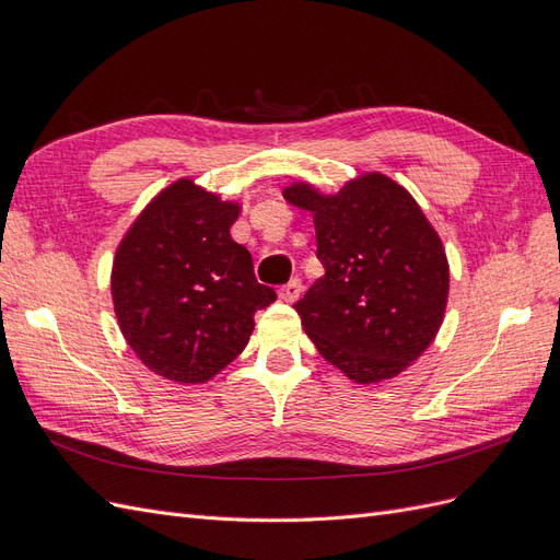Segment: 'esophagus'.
Masks as SVG:
<instances>
[{
    "label": "esophagus",
    "mask_w": 560,
    "mask_h": 560,
    "mask_svg": "<svg viewBox=\"0 0 560 560\" xmlns=\"http://www.w3.org/2000/svg\"><path fill=\"white\" fill-rule=\"evenodd\" d=\"M301 292H303L301 280H299V278H292L290 282L280 287V299L287 301V303H294V301L301 296Z\"/></svg>",
    "instance_id": "1"
}]
</instances>
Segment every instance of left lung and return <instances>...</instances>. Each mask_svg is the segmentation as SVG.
<instances>
[{"mask_svg":"<svg viewBox=\"0 0 560 560\" xmlns=\"http://www.w3.org/2000/svg\"><path fill=\"white\" fill-rule=\"evenodd\" d=\"M284 198L311 210L325 276L294 303L325 360L358 383L393 378L442 327L448 261L409 191L385 175L350 182L338 196L308 184Z\"/></svg>","mask_w":560,"mask_h":560,"instance_id":"8db88e82","label":"left lung"}]
</instances>
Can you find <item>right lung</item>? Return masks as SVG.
I'll return each instance as SVG.
<instances>
[{
    "mask_svg": "<svg viewBox=\"0 0 560 560\" xmlns=\"http://www.w3.org/2000/svg\"><path fill=\"white\" fill-rule=\"evenodd\" d=\"M235 219L238 206L179 179L149 202L116 249L118 325L159 376L210 381L247 346L254 313L278 299L231 238Z\"/></svg>",
    "mask_w": 560,
    "mask_h": 560,
    "instance_id": "obj_1",
    "label": "right lung"
}]
</instances>
